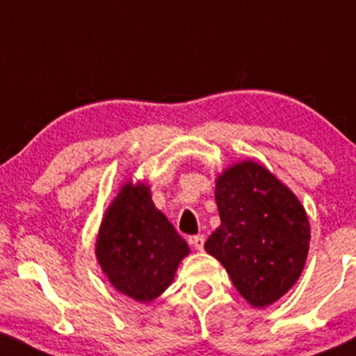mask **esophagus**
I'll list each match as a JSON object with an SVG mask.
<instances>
[{
  "mask_svg": "<svg viewBox=\"0 0 356 356\" xmlns=\"http://www.w3.org/2000/svg\"><path fill=\"white\" fill-rule=\"evenodd\" d=\"M191 245H193L196 250H202L204 248V235H196V236H191Z\"/></svg>",
  "mask_w": 356,
  "mask_h": 356,
  "instance_id": "obj_1",
  "label": "esophagus"
}]
</instances>
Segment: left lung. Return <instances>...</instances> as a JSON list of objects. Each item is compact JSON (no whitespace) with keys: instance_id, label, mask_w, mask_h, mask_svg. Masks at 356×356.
I'll return each instance as SVG.
<instances>
[{"instance_id":"obj_1","label":"left lung","mask_w":356,"mask_h":356,"mask_svg":"<svg viewBox=\"0 0 356 356\" xmlns=\"http://www.w3.org/2000/svg\"><path fill=\"white\" fill-rule=\"evenodd\" d=\"M221 225L204 250L229 273L241 298L267 307L298 282L309 252L304 206L282 181L255 160H241L216 177Z\"/></svg>"}]
</instances>
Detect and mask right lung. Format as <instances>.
I'll list each match as a JSON object with an SVG mask.
<instances>
[{
  "instance_id": "right-lung-1",
  "label": "right lung",
  "mask_w": 356,
  "mask_h": 356,
  "mask_svg": "<svg viewBox=\"0 0 356 356\" xmlns=\"http://www.w3.org/2000/svg\"><path fill=\"white\" fill-rule=\"evenodd\" d=\"M187 241L152 201L147 182H124L104 211L95 255L116 291L148 304L170 286Z\"/></svg>"
}]
</instances>
